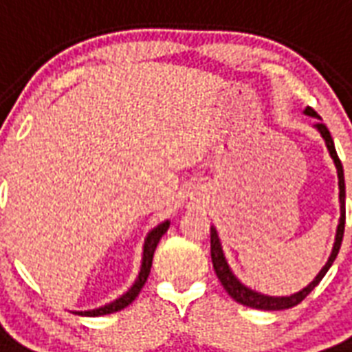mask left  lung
<instances>
[{
    "label": "left lung",
    "mask_w": 352,
    "mask_h": 352,
    "mask_svg": "<svg viewBox=\"0 0 352 352\" xmlns=\"http://www.w3.org/2000/svg\"><path fill=\"white\" fill-rule=\"evenodd\" d=\"M306 116L317 118L320 120L319 114L315 112L313 109L307 107L304 110ZM315 129L319 131V135L324 140L327 144V150L330 153V157L334 161L336 170H338V186H340V223H338V229H336V238H334V245H332V251H330V257H328L327 264L320 268V272L315 276L311 283L304 287L302 291L294 292L291 296H268V294H263V292H257L250 289L248 285H243L240 279L236 278L234 272L230 270L229 263L225 258V253H223V245L221 240H219V234L217 230L212 225L210 227V245H212V263H214V270L217 274V278L221 281L223 289L229 292L230 298H234L238 304H243L248 307H255V309H264V311H279V309H289V307L298 306L302 300L306 298L307 294L320 283V279L324 278V274L330 270V266L338 257L341 248V240H343V230H345V179H343V166H341V161L338 157V151H336L334 140L330 137V131L327 129L324 123H315Z\"/></svg>",
    "instance_id": "1"
}]
</instances>
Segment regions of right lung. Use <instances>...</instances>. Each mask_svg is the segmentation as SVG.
Segmentation results:
<instances>
[{
  "label": "right lung",
  "mask_w": 352,
  "mask_h": 352,
  "mask_svg": "<svg viewBox=\"0 0 352 352\" xmlns=\"http://www.w3.org/2000/svg\"><path fill=\"white\" fill-rule=\"evenodd\" d=\"M170 227V221L166 219V221L159 223L157 227H153V229L148 232L144 240V248H142V263H140V272H138L137 279H135V283L131 285V289L125 294H122L120 298H116L114 302H110L107 306L101 307H95V309H88V311H73L76 315H82V317H101V315H109V313H116L123 307H127L133 302V300L137 298L140 289L144 287L146 279L150 276V268H151V261H153V253H155V248H157L159 240H161V236L165 234L166 230Z\"/></svg>",
  "instance_id": "right-lung-1"
}]
</instances>
